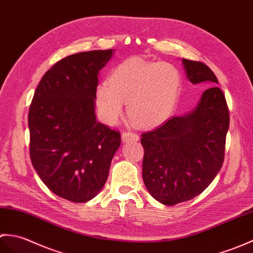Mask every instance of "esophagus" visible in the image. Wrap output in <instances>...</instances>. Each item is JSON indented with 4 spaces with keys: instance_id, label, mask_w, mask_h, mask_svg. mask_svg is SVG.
Returning a JSON list of instances; mask_svg holds the SVG:
<instances>
[{
    "instance_id": "obj_1",
    "label": "esophagus",
    "mask_w": 253,
    "mask_h": 253,
    "mask_svg": "<svg viewBox=\"0 0 253 253\" xmlns=\"http://www.w3.org/2000/svg\"><path fill=\"white\" fill-rule=\"evenodd\" d=\"M122 142L123 143H127V142H137L139 139V136L137 135L136 133H133V132H123L122 135Z\"/></svg>"
}]
</instances>
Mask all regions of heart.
<instances>
[{"label": "heart", "mask_w": 253, "mask_h": 253, "mask_svg": "<svg viewBox=\"0 0 253 253\" xmlns=\"http://www.w3.org/2000/svg\"><path fill=\"white\" fill-rule=\"evenodd\" d=\"M181 89L182 75L174 65L128 58L112 69L108 84H99L95 100L106 125H116L126 104L132 120L155 127L173 115Z\"/></svg>", "instance_id": "heart-1"}]
</instances>
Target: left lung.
I'll return each mask as SVG.
<instances>
[{"mask_svg":"<svg viewBox=\"0 0 253 253\" xmlns=\"http://www.w3.org/2000/svg\"><path fill=\"white\" fill-rule=\"evenodd\" d=\"M186 78L208 87L197 106L142 134L143 179L151 197L174 206L193 199L214 179L224 161L229 112L217 79L203 63L182 58Z\"/></svg>","mask_w":253,"mask_h":253,"instance_id":"1","label":"left lung"}]
</instances>
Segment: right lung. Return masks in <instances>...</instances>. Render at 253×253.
I'll return each instance as SVG.
<instances>
[{"mask_svg":"<svg viewBox=\"0 0 253 253\" xmlns=\"http://www.w3.org/2000/svg\"><path fill=\"white\" fill-rule=\"evenodd\" d=\"M114 49L89 50L57 61L33 95L28 126L32 166L50 192L86 203L107 181L120 133L96 120L98 75Z\"/></svg>","mask_w":253,"mask_h":253,"instance_id":"add662e5","label":"right lung"}]
</instances>
